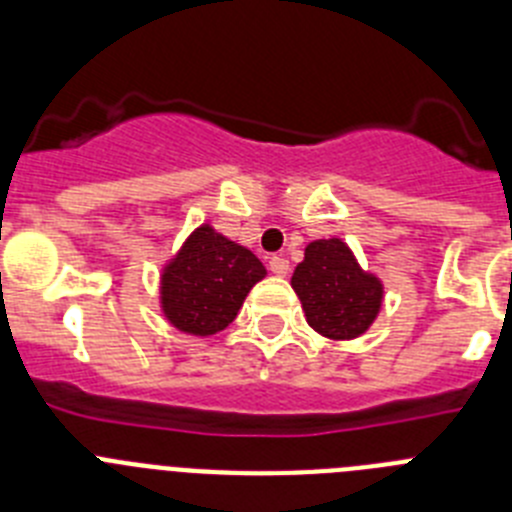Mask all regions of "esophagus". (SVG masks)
Segmentation results:
<instances>
[{
    "label": "esophagus",
    "mask_w": 512,
    "mask_h": 512,
    "mask_svg": "<svg viewBox=\"0 0 512 512\" xmlns=\"http://www.w3.org/2000/svg\"><path fill=\"white\" fill-rule=\"evenodd\" d=\"M269 271L277 274V277H287L289 274V261L284 256H271L269 259Z\"/></svg>",
    "instance_id": "34e87169"
}]
</instances>
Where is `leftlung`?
Here are the masks:
<instances>
[{"mask_svg": "<svg viewBox=\"0 0 512 512\" xmlns=\"http://www.w3.org/2000/svg\"><path fill=\"white\" fill-rule=\"evenodd\" d=\"M307 323L320 336L348 341L361 336L382 307V284L361 271L354 253L338 238L315 241L292 277Z\"/></svg>", "mask_w": 512, "mask_h": 512, "instance_id": "8db88e82", "label": "left lung"}]
</instances>
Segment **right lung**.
Instances as JSON below:
<instances>
[{
    "label": "right lung",
    "instance_id": "obj_1",
    "mask_svg": "<svg viewBox=\"0 0 512 512\" xmlns=\"http://www.w3.org/2000/svg\"><path fill=\"white\" fill-rule=\"evenodd\" d=\"M264 274V264L248 248L202 225L164 269V315L184 333L212 336L233 323L251 287Z\"/></svg>",
    "mask_w": 512,
    "mask_h": 512
}]
</instances>
